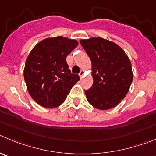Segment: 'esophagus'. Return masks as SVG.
<instances>
[{
  "label": "esophagus",
  "instance_id": "esophagus-1",
  "mask_svg": "<svg viewBox=\"0 0 156 156\" xmlns=\"http://www.w3.org/2000/svg\"><path fill=\"white\" fill-rule=\"evenodd\" d=\"M78 75H79L80 78H83L84 75H85V71H84L83 70H81V71L79 72V74H78Z\"/></svg>",
  "mask_w": 156,
  "mask_h": 156
}]
</instances>
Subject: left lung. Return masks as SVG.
<instances>
[{
	"mask_svg": "<svg viewBox=\"0 0 156 156\" xmlns=\"http://www.w3.org/2000/svg\"><path fill=\"white\" fill-rule=\"evenodd\" d=\"M90 57L93 84L85 91L88 102L99 109L115 107L125 97L133 81L131 64L118 45L100 37L81 40Z\"/></svg>",
	"mask_w": 156,
	"mask_h": 156,
	"instance_id": "left-lung-1",
	"label": "left lung"
}]
</instances>
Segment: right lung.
Wrapping results in <instances>:
<instances>
[{
    "mask_svg": "<svg viewBox=\"0 0 156 156\" xmlns=\"http://www.w3.org/2000/svg\"><path fill=\"white\" fill-rule=\"evenodd\" d=\"M78 42L62 36L42 40L26 60L24 78L29 95L38 104L54 108L62 104L71 88L79 81L67 64V56Z\"/></svg>",
    "mask_w": 156,
    "mask_h": 156,
    "instance_id": "obj_1",
    "label": "right lung"
}]
</instances>
